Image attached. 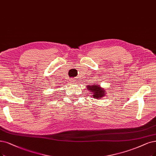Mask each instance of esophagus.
<instances>
[{
    "mask_svg": "<svg viewBox=\"0 0 156 156\" xmlns=\"http://www.w3.org/2000/svg\"><path fill=\"white\" fill-rule=\"evenodd\" d=\"M75 81H76V80H75L74 79H73V78H72V79H71V81H70V82H71V83H73H73H74L75 82H76Z\"/></svg>",
    "mask_w": 156,
    "mask_h": 156,
    "instance_id": "obj_1",
    "label": "esophagus"
}]
</instances>
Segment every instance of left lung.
<instances>
[{
	"label": "left lung",
	"mask_w": 156,
	"mask_h": 156,
	"mask_svg": "<svg viewBox=\"0 0 156 156\" xmlns=\"http://www.w3.org/2000/svg\"><path fill=\"white\" fill-rule=\"evenodd\" d=\"M87 89L90 93H93V96L94 98H96V99L101 98V97L105 96V89H101L100 85H89L87 86Z\"/></svg>",
	"instance_id": "obj_1"
}]
</instances>
